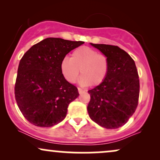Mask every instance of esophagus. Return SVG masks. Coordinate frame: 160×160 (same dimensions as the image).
Here are the masks:
<instances>
[{"instance_id":"1","label":"esophagus","mask_w":160,"mask_h":160,"mask_svg":"<svg viewBox=\"0 0 160 160\" xmlns=\"http://www.w3.org/2000/svg\"><path fill=\"white\" fill-rule=\"evenodd\" d=\"M85 91H84L83 89H82L81 88H78V92L80 93V94H82V93H83Z\"/></svg>"}]
</instances>
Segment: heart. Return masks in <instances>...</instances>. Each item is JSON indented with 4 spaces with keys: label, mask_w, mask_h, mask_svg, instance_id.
Returning a JSON list of instances; mask_svg holds the SVG:
<instances>
[{
    "label": "heart",
    "mask_w": 160,
    "mask_h": 160,
    "mask_svg": "<svg viewBox=\"0 0 160 160\" xmlns=\"http://www.w3.org/2000/svg\"><path fill=\"white\" fill-rule=\"evenodd\" d=\"M60 69L68 82H76L79 73L82 75L80 83L97 86L103 82L109 71V60L105 55L98 53L89 47H81L71 53V58L65 57Z\"/></svg>",
    "instance_id": "obj_1"
}]
</instances>
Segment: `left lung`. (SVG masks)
<instances>
[{
    "label": "left lung",
    "mask_w": 160,
    "mask_h": 160,
    "mask_svg": "<svg viewBox=\"0 0 160 160\" xmlns=\"http://www.w3.org/2000/svg\"><path fill=\"white\" fill-rule=\"evenodd\" d=\"M109 60V71L103 82L88 91L89 117L106 128H117L128 122L138 104V74L132 57L117 46L95 44Z\"/></svg>",
    "instance_id": "1"
}]
</instances>
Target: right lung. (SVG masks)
I'll return each mask as SVG.
<instances>
[{
	"label": "right lung",
	"instance_id": "obj_1",
	"mask_svg": "<svg viewBox=\"0 0 160 160\" xmlns=\"http://www.w3.org/2000/svg\"><path fill=\"white\" fill-rule=\"evenodd\" d=\"M83 43L48 38L24 54L18 68L15 98L29 122L50 127L65 118L69 104L79 93L78 88L64 78L60 64L68 53Z\"/></svg>",
	"mask_w": 160,
	"mask_h": 160
}]
</instances>
